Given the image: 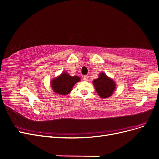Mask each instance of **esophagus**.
Masks as SVG:
<instances>
[{
    "mask_svg": "<svg viewBox=\"0 0 159 159\" xmlns=\"http://www.w3.org/2000/svg\"><path fill=\"white\" fill-rule=\"evenodd\" d=\"M83 80H84V81H88V80H89V76H88V75H84V76L83 77Z\"/></svg>",
    "mask_w": 159,
    "mask_h": 159,
    "instance_id": "1",
    "label": "esophagus"
}]
</instances>
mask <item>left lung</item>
Returning a JSON list of instances; mask_svg holds the SVG:
<instances>
[{
	"label": "left lung",
	"mask_w": 159,
	"mask_h": 159,
	"mask_svg": "<svg viewBox=\"0 0 159 159\" xmlns=\"http://www.w3.org/2000/svg\"><path fill=\"white\" fill-rule=\"evenodd\" d=\"M99 78L93 81L95 89L101 98L105 99L111 97L116 90L115 81L108 77L104 72H101Z\"/></svg>",
	"instance_id": "obj_1"
}]
</instances>
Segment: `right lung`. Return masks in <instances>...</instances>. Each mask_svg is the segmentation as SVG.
<instances>
[{
    "instance_id": "add662e5",
    "label": "right lung",
    "mask_w": 159,
    "mask_h": 159,
    "mask_svg": "<svg viewBox=\"0 0 159 159\" xmlns=\"http://www.w3.org/2000/svg\"><path fill=\"white\" fill-rule=\"evenodd\" d=\"M80 80L79 76H71L68 73L64 71L60 75L52 79L50 85L55 93L61 95H66L71 92L74 85Z\"/></svg>"
}]
</instances>
